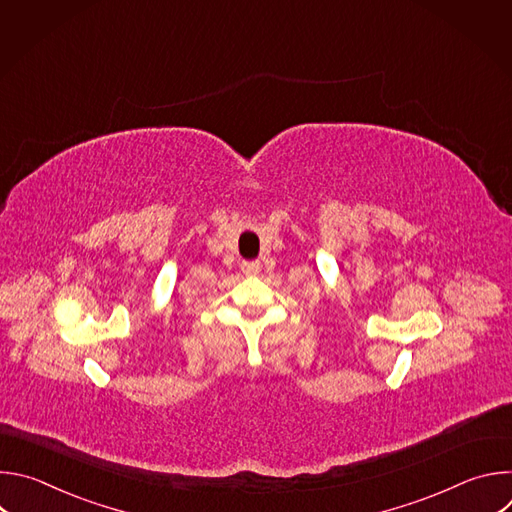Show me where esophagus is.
I'll return each mask as SVG.
<instances>
[{
    "label": "esophagus",
    "mask_w": 512,
    "mask_h": 512,
    "mask_svg": "<svg viewBox=\"0 0 512 512\" xmlns=\"http://www.w3.org/2000/svg\"><path fill=\"white\" fill-rule=\"evenodd\" d=\"M241 269H243L245 275H255V273H259L261 263H259V261H243V263H241Z\"/></svg>",
    "instance_id": "obj_1"
}]
</instances>
